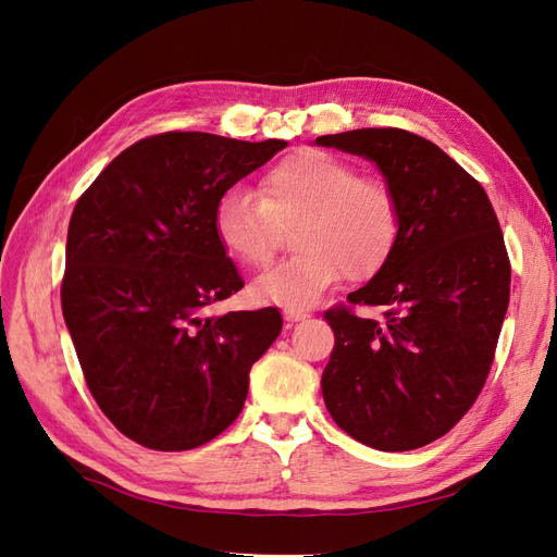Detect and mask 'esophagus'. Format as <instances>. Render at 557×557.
I'll return each instance as SVG.
<instances>
[{
	"label": "esophagus",
	"instance_id": "34e87169",
	"mask_svg": "<svg viewBox=\"0 0 557 557\" xmlns=\"http://www.w3.org/2000/svg\"><path fill=\"white\" fill-rule=\"evenodd\" d=\"M283 315H285V320H290V323H299V320H309L311 318L309 311H290V309H285Z\"/></svg>",
	"mask_w": 557,
	"mask_h": 557
}]
</instances>
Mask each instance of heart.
Wrapping results in <instances>:
<instances>
[{
	"label": "heart",
	"instance_id": "obj_1",
	"mask_svg": "<svg viewBox=\"0 0 557 557\" xmlns=\"http://www.w3.org/2000/svg\"><path fill=\"white\" fill-rule=\"evenodd\" d=\"M297 256L250 283V297L307 309L344 276L372 278L393 256L399 207L391 185L325 150H299L260 178L258 195L230 190L218 199L213 232L232 260L272 262L280 227L294 225Z\"/></svg>",
	"mask_w": 557,
	"mask_h": 557
}]
</instances>
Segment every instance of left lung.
Listing matches in <instances>:
<instances>
[{
    "label": "left lung",
    "instance_id": "left-lung-1",
    "mask_svg": "<svg viewBox=\"0 0 557 557\" xmlns=\"http://www.w3.org/2000/svg\"><path fill=\"white\" fill-rule=\"evenodd\" d=\"M379 166L399 207L393 256L325 320L334 350L320 379L334 423L379 450L444 436L476 401L509 307L511 264L495 209L444 150L397 127L325 134Z\"/></svg>",
    "mask_w": 557,
    "mask_h": 557
}]
</instances>
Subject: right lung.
<instances>
[{"label": "right lung", "mask_w": 557, "mask_h": 557, "mask_svg": "<svg viewBox=\"0 0 557 557\" xmlns=\"http://www.w3.org/2000/svg\"><path fill=\"white\" fill-rule=\"evenodd\" d=\"M288 141L164 132L125 148L76 201L62 313L99 409L132 442L190 450L244 409L278 309H205L244 288L213 232L234 183Z\"/></svg>", "instance_id": "obj_1"}]
</instances>
